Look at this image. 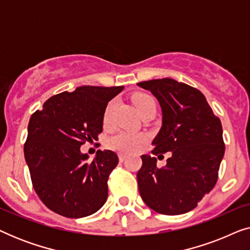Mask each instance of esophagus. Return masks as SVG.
Here are the masks:
<instances>
[{
  "label": "esophagus",
  "mask_w": 250,
  "mask_h": 250,
  "mask_svg": "<svg viewBox=\"0 0 250 250\" xmlns=\"http://www.w3.org/2000/svg\"><path fill=\"white\" fill-rule=\"evenodd\" d=\"M118 158H119V162H124V160H126V158H127V156L124 155V153H119Z\"/></svg>",
  "instance_id": "obj_1"
}]
</instances>
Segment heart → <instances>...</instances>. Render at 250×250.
Masks as SVG:
<instances>
[{
	"mask_svg": "<svg viewBox=\"0 0 250 250\" xmlns=\"http://www.w3.org/2000/svg\"><path fill=\"white\" fill-rule=\"evenodd\" d=\"M133 104H134L136 110H138L139 115L145 110V109L149 107H156L155 100L148 94L139 93L135 94L132 98ZM116 107V102L111 101L109 102L105 107L104 115V124H110L112 115H114V110ZM146 141V136L141 134H133V133L128 132H121L117 134L112 135L110 139L108 140V146L111 149L117 150V151L122 152H134L136 150L141 148V146Z\"/></svg>",
	"mask_w": 250,
	"mask_h": 250,
	"instance_id": "heart-1",
	"label": "heart"
}]
</instances>
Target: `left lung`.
Listing matches in <instances>:
<instances>
[{
  "instance_id": "left-lung-1",
  "label": "left lung",
  "mask_w": 250,
  "mask_h": 250,
  "mask_svg": "<svg viewBox=\"0 0 250 250\" xmlns=\"http://www.w3.org/2000/svg\"><path fill=\"white\" fill-rule=\"evenodd\" d=\"M158 100L163 125L152 141L153 155L170 152L157 167L156 157L142 155L139 191L148 207L180 215L197 207L217 182L225 146L220 118L199 90L172 78L138 83Z\"/></svg>"
}]
</instances>
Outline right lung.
<instances>
[{"mask_svg":"<svg viewBox=\"0 0 250 250\" xmlns=\"http://www.w3.org/2000/svg\"><path fill=\"white\" fill-rule=\"evenodd\" d=\"M124 86H80L44 102L32 115L23 146L37 196L54 213L81 218L94 214L108 197V177L118 157L98 150L92 162L81 152L85 142L98 140L108 102Z\"/></svg>","mask_w":250,"mask_h":250,"instance_id":"add662e5","label":"right lung"}]
</instances>
